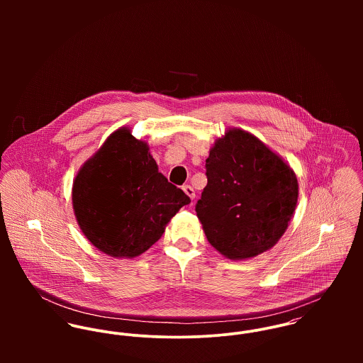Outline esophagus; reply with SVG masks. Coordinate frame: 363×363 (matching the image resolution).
<instances>
[{"mask_svg":"<svg viewBox=\"0 0 363 363\" xmlns=\"http://www.w3.org/2000/svg\"><path fill=\"white\" fill-rule=\"evenodd\" d=\"M183 191L189 196V199L190 200H194V197H196V193H194V189L191 187V186H189V184H186V186H183Z\"/></svg>","mask_w":363,"mask_h":363,"instance_id":"esophagus-1","label":"esophagus"}]
</instances>
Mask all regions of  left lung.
Returning <instances> with one entry per match:
<instances>
[{
  "instance_id": "left-lung-1",
  "label": "left lung",
  "mask_w": 363,
  "mask_h": 363,
  "mask_svg": "<svg viewBox=\"0 0 363 363\" xmlns=\"http://www.w3.org/2000/svg\"><path fill=\"white\" fill-rule=\"evenodd\" d=\"M208 183L196 212L209 245L229 259L272 249L294 216L298 177L255 134L228 128L206 160Z\"/></svg>"
}]
</instances>
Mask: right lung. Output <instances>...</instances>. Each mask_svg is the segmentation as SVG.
Returning <instances> with one entry per match:
<instances>
[{
    "instance_id": "1",
    "label": "right lung",
    "mask_w": 363,
    "mask_h": 363,
    "mask_svg": "<svg viewBox=\"0 0 363 363\" xmlns=\"http://www.w3.org/2000/svg\"><path fill=\"white\" fill-rule=\"evenodd\" d=\"M72 208L84 236L99 252L134 259L163 235L190 199L159 172L148 143L125 125L113 131L79 167Z\"/></svg>"
}]
</instances>
